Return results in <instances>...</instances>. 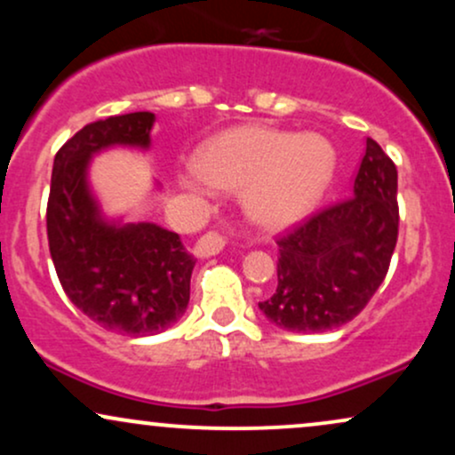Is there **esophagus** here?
I'll return each instance as SVG.
<instances>
[{
    "instance_id": "obj_1",
    "label": "esophagus",
    "mask_w": 455,
    "mask_h": 455,
    "mask_svg": "<svg viewBox=\"0 0 455 455\" xmlns=\"http://www.w3.org/2000/svg\"><path fill=\"white\" fill-rule=\"evenodd\" d=\"M224 237L220 233H213L210 231L207 235H203L201 239H198L196 243V254L198 257H213V254H218L220 250L224 248Z\"/></svg>"
}]
</instances>
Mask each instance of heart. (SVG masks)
<instances>
[{
    "label": "heart",
    "mask_w": 455,
    "mask_h": 455,
    "mask_svg": "<svg viewBox=\"0 0 455 455\" xmlns=\"http://www.w3.org/2000/svg\"><path fill=\"white\" fill-rule=\"evenodd\" d=\"M338 156L315 132L243 126L198 151L195 171L205 184L245 190V207L263 227L282 228L306 218L325 196Z\"/></svg>",
    "instance_id": "1"
}]
</instances>
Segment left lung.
Returning <instances> with one entry per match:
<instances>
[{"mask_svg": "<svg viewBox=\"0 0 455 455\" xmlns=\"http://www.w3.org/2000/svg\"><path fill=\"white\" fill-rule=\"evenodd\" d=\"M398 171L377 140L353 196L278 239V289L259 307L286 331L318 333L353 321L377 293L398 242Z\"/></svg>", "mask_w": 455, "mask_h": 455, "instance_id": "left-lung-1", "label": "left lung"}]
</instances>
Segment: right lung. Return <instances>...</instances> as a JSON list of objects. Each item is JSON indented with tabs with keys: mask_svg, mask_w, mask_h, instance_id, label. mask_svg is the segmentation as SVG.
I'll list each match as a JSON object with an SVG mask.
<instances>
[{
	"mask_svg": "<svg viewBox=\"0 0 455 455\" xmlns=\"http://www.w3.org/2000/svg\"><path fill=\"white\" fill-rule=\"evenodd\" d=\"M154 122V113L140 111L78 130L57 151L46 207L51 259L68 299L100 327L134 338L184 316L196 260L173 231L104 216L90 166L111 148L148 151Z\"/></svg>",
	"mask_w": 455,
	"mask_h": 455,
	"instance_id": "right-lung-1",
	"label": "right lung"
}]
</instances>
